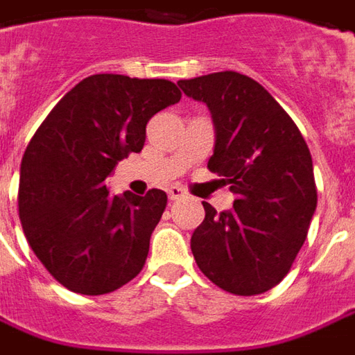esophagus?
<instances>
[{"label": "esophagus", "mask_w": 355, "mask_h": 355, "mask_svg": "<svg viewBox=\"0 0 355 355\" xmlns=\"http://www.w3.org/2000/svg\"><path fill=\"white\" fill-rule=\"evenodd\" d=\"M182 197H185V189H183V187L172 185V187L168 189V199H170V201H178V199H182Z\"/></svg>", "instance_id": "34e87169"}]
</instances>
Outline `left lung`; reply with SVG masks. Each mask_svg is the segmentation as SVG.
<instances>
[{"instance_id":"obj_1","label":"left lung","mask_w":355,"mask_h":355,"mask_svg":"<svg viewBox=\"0 0 355 355\" xmlns=\"http://www.w3.org/2000/svg\"><path fill=\"white\" fill-rule=\"evenodd\" d=\"M178 85L209 106L216 131L209 170L236 193L220 214L202 202L193 257L230 294H263L288 275L307 238L317 207L311 153L284 107L248 75L220 71Z\"/></svg>"}]
</instances>
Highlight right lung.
I'll return each instance as SVG.
<instances>
[{
	"instance_id": "1",
	"label": "right lung",
	"mask_w": 355,
	"mask_h": 355,
	"mask_svg": "<svg viewBox=\"0 0 355 355\" xmlns=\"http://www.w3.org/2000/svg\"><path fill=\"white\" fill-rule=\"evenodd\" d=\"M172 80L90 75L55 104L26 146L19 218L34 255L61 286L100 295L145 266L168 195H110L106 178L141 153L148 119L180 102Z\"/></svg>"
}]
</instances>
